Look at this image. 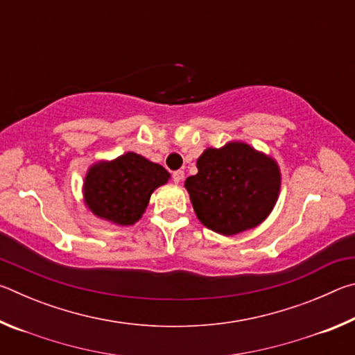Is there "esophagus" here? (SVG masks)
I'll list each match as a JSON object with an SVG mask.
<instances>
[{"label":"esophagus","mask_w":355,"mask_h":355,"mask_svg":"<svg viewBox=\"0 0 355 355\" xmlns=\"http://www.w3.org/2000/svg\"><path fill=\"white\" fill-rule=\"evenodd\" d=\"M183 178H184V172L183 171H175V172H172V180H173V183H182L183 182Z\"/></svg>","instance_id":"34e87169"}]
</instances>
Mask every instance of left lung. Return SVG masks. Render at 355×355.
Masks as SVG:
<instances>
[{
  "label": "left lung",
  "instance_id": "left-lung-1",
  "mask_svg": "<svg viewBox=\"0 0 355 355\" xmlns=\"http://www.w3.org/2000/svg\"><path fill=\"white\" fill-rule=\"evenodd\" d=\"M197 169L186 178L184 188L197 218L219 235H238L260 225L279 199L277 161L245 142L207 148Z\"/></svg>",
  "mask_w": 355,
  "mask_h": 355
}]
</instances>
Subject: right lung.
I'll use <instances>...</instances> for the list:
<instances>
[{"label": "right lung", "mask_w": 355, "mask_h": 355, "mask_svg": "<svg viewBox=\"0 0 355 355\" xmlns=\"http://www.w3.org/2000/svg\"><path fill=\"white\" fill-rule=\"evenodd\" d=\"M171 173L135 152L92 164L84 177V203L100 219L133 225L142 218L152 192L167 183Z\"/></svg>", "instance_id": "obj_1"}]
</instances>
